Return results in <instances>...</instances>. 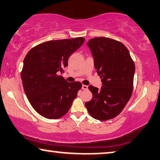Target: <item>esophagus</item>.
<instances>
[{"instance_id":"34e87169","label":"esophagus","mask_w":160,"mask_h":160,"mask_svg":"<svg viewBox=\"0 0 160 160\" xmlns=\"http://www.w3.org/2000/svg\"><path fill=\"white\" fill-rule=\"evenodd\" d=\"M82 90H88V86L85 85H82Z\"/></svg>"}]
</instances>
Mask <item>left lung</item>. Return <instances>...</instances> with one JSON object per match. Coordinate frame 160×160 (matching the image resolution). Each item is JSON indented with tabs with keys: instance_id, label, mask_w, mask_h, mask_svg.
Instances as JSON below:
<instances>
[{
	"instance_id": "1",
	"label": "left lung",
	"mask_w": 160,
	"mask_h": 160,
	"mask_svg": "<svg viewBox=\"0 0 160 160\" xmlns=\"http://www.w3.org/2000/svg\"><path fill=\"white\" fill-rule=\"evenodd\" d=\"M87 44L103 86L100 90L89 86L92 99L85 102L86 108L96 120H111L123 110L131 98L135 63L128 48L116 40L97 37L89 40Z\"/></svg>"
}]
</instances>
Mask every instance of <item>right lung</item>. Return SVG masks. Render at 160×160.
<instances>
[{"label":"right lung","mask_w":160,"mask_h":160,"mask_svg":"<svg viewBox=\"0 0 160 160\" xmlns=\"http://www.w3.org/2000/svg\"><path fill=\"white\" fill-rule=\"evenodd\" d=\"M85 41L82 37L50 40L29 50L21 71L24 91L36 112L48 119L66 114L82 88L80 82H68L60 75L69 57Z\"/></svg>","instance_id":"right-lung-1"}]
</instances>
